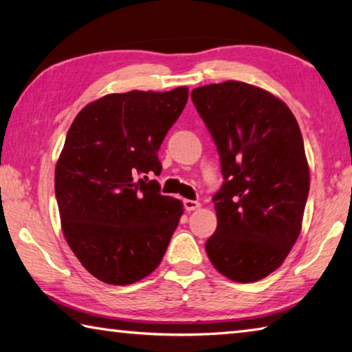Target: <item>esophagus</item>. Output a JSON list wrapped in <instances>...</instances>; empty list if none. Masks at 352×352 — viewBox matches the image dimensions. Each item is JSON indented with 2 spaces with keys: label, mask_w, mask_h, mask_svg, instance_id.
I'll list each match as a JSON object with an SVG mask.
<instances>
[{
  "label": "esophagus",
  "mask_w": 352,
  "mask_h": 352,
  "mask_svg": "<svg viewBox=\"0 0 352 352\" xmlns=\"http://www.w3.org/2000/svg\"><path fill=\"white\" fill-rule=\"evenodd\" d=\"M201 204L198 201H192V199H184V208H186L187 212H193L196 208H199Z\"/></svg>",
  "instance_id": "esophagus-1"
}]
</instances>
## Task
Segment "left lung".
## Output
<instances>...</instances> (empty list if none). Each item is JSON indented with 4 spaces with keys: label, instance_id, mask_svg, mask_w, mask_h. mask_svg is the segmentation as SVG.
<instances>
[{
    "label": "left lung",
    "instance_id": "1",
    "mask_svg": "<svg viewBox=\"0 0 352 352\" xmlns=\"http://www.w3.org/2000/svg\"><path fill=\"white\" fill-rule=\"evenodd\" d=\"M192 100L224 176L207 255L227 278L258 281L281 266L301 232L309 165L297 119L278 97L235 80L195 88Z\"/></svg>",
    "mask_w": 352,
    "mask_h": 352
}]
</instances>
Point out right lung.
I'll use <instances>...</instances> for the list:
<instances>
[{"label": "right lung", "instance_id": "add662e5", "mask_svg": "<svg viewBox=\"0 0 352 352\" xmlns=\"http://www.w3.org/2000/svg\"><path fill=\"white\" fill-rule=\"evenodd\" d=\"M187 98V86L108 94L66 134L55 166L61 230L97 280L133 285L162 261L184 208L148 175H160L157 151Z\"/></svg>", "mask_w": 352, "mask_h": 352}]
</instances>
